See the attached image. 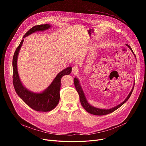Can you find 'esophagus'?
I'll use <instances>...</instances> for the list:
<instances>
[{"instance_id":"esophagus-1","label":"esophagus","mask_w":146,"mask_h":146,"mask_svg":"<svg viewBox=\"0 0 146 146\" xmlns=\"http://www.w3.org/2000/svg\"><path fill=\"white\" fill-rule=\"evenodd\" d=\"M72 73L73 74H77L79 72L78 70V68L77 66H74L72 67Z\"/></svg>"}]
</instances>
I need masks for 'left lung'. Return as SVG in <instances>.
I'll list each match as a JSON object with an SVG mask.
<instances>
[{
	"label": "left lung",
	"mask_w": 146,
	"mask_h": 146,
	"mask_svg": "<svg viewBox=\"0 0 146 146\" xmlns=\"http://www.w3.org/2000/svg\"><path fill=\"white\" fill-rule=\"evenodd\" d=\"M126 45L128 46V47H129V48L131 50V51L133 52V53L134 54V53L133 51L132 50L131 47H130V46H129L128 44H127ZM134 56H135V54H134ZM74 86H75L76 89V90H77V92H78V94H79V98H80V103H81L82 106L83 107V108L85 109L88 112H89V113H90L91 114L95 115H105L112 113V112L117 110L118 108H119V107H121L122 105H123L124 103H125L128 100V99L129 98L130 96H131V94L133 92V89H134V86H133L131 91L130 92V93L129 94V95H128V96L125 99L124 102H122L121 104H119L118 105H117L116 106L113 107V108H112L111 109L104 110V109H99V108H95V107L90 105L88 103V102L87 101V99H86V98L85 97V94H84L83 91V89H82V87H81V86L80 85L79 81L76 78H75L74 79Z\"/></svg>",
	"instance_id": "8db88e82"
}]
</instances>
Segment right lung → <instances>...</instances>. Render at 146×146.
Returning a JSON list of instances; mask_svg holds the SVG:
<instances>
[{
	"label": "right lung",
	"mask_w": 146,
	"mask_h": 146,
	"mask_svg": "<svg viewBox=\"0 0 146 146\" xmlns=\"http://www.w3.org/2000/svg\"><path fill=\"white\" fill-rule=\"evenodd\" d=\"M49 24L36 25L31 28L24 35V38L36 31H41L50 28ZM24 40H22L19 46L15 51L13 60V84L18 95L30 108L39 112H48L52 110L58 104L60 100V90L61 79L64 75L71 73L72 67H68L60 72L51 85L41 93L36 94L28 90L22 85L19 77L17 68V59L19 51L21 49Z\"/></svg>",
	"instance_id": "add662e5"
}]
</instances>
